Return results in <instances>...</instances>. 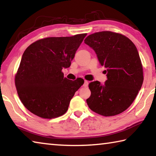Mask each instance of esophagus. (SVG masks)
<instances>
[{
    "instance_id": "esophagus-1",
    "label": "esophagus",
    "mask_w": 156,
    "mask_h": 156,
    "mask_svg": "<svg viewBox=\"0 0 156 156\" xmlns=\"http://www.w3.org/2000/svg\"><path fill=\"white\" fill-rule=\"evenodd\" d=\"M88 84H89L88 81L84 80V84H83V87H88Z\"/></svg>"
}]
</instances>
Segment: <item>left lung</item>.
<instances>
[{"instance_id": "left-lung-1", "label": "left lung", "mask_w": 156, "mask_h": 156, "mask_svg": "<svg viewBox=\"0 0 156 156\" xmlns=\"http://www.w3.org/2000/svg\"><path fill=\"white\" fill-rule=\"evenodd\" d=\"M84 41L106 68L107 77L104 84L99 81L89 84L91 94L87 103L100 115L119 114L132 104L143 83V69L136 47L125 36L107 31L92 34Z\"/></svg>"}]
</instances>
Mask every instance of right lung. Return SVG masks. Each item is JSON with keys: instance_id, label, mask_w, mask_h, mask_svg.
Segmentation results:
<instances>
[{"instance_id": "add662e5", "label": "right lung", "mask_w": 156, "mask_h": 156, "mask_svg": "<svg viewBox=\"0 0 156 156\" xmlns=\"http://www.w3.org/2000/svg\"><path fill=\"white\" fill-rule=\"evenodd\" d=\"M87 34L49 37L25 49L15 76L17 93L23 105L34 114L51 119L65 114L83 79L64 78L63 68L71 62Z\"/></svg>"}]
</instances>
